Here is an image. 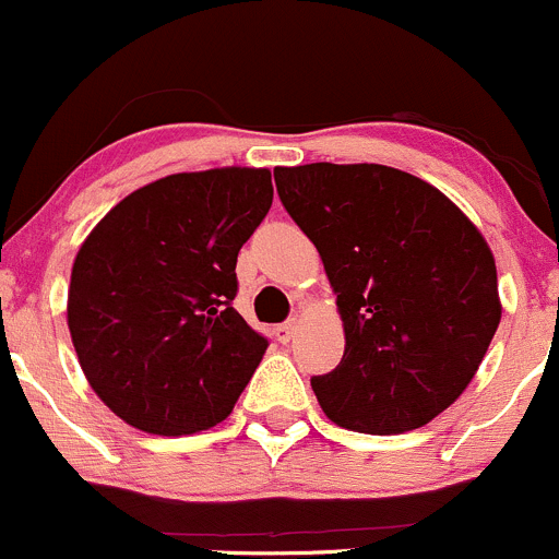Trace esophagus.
<instances>
[{
	"label": "esophagus",
	"mask_w": 559,
	"mask_h": 559,
	"mask_svg": "<svg viewBox=\"0 0 559 559\" xmlns=\"http://www.w3.org/2000/svg\"><path fill=\"white\" fill-rule=\"evenodd\" d=\"M296 329H298L296 320H287V323L277 325V340L282 342V345H287V342L293 340V334H296Z\"/></svg>",
	"instance_id": "obj_1"
}]
</instances>
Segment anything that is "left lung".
<instances>
[{"label":"left lung","instance_id":"1","mask_svg":"<svg viewBox=\"0 0 559 559\" xmlns=\"http://www.w3.org/2000/svg\"><path fill=\"white\" fill-rule=\"evenodd\" d=\"M277 192L320 252L345 356L312 378L336 427L402 435L454 405L500 325L480 230L438 187L389 165L277 168Z\"/></svg>","mask_w":559,"mask_h":559}]
</instances>
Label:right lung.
<instances>
[{
  "mask_svg": "<svg viewBox=\"0 0 559 559\" xmlns=\"http://www.w3.org/2000/svg\"><path fill=\"white\" fill-rule=\"evenodd\" d=\"M269 168L174 174L116 203L75 255L68 325L94 394L148 435L230 416L269 342L234 309L236 258L272 209Z\"/></svg>",
  "mask_w": 559,
  "mask_h": 559,
  "instance_id": "right-lung-1",
  "label": "right lung"
}]
</instances>
